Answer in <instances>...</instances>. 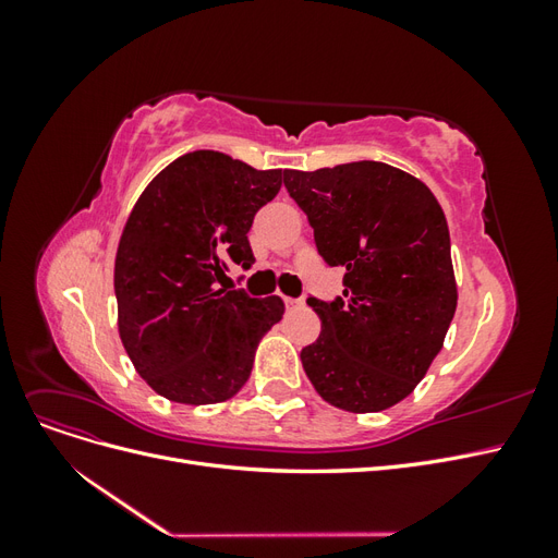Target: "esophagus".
I'll use <instances>...</instances> for the list:
<instances>
[{"label": "esophagus", "mask_w": 558, "mask_h": 558, "mask_svg": "<svg viewBox=\"0 0 558 558\" xmlns=\"http://www.w3.org/2000/svg\"><path fill=\"white\" fill-rule=\"evenodd\" d=\"M283 302L289 310H298L302 305V300H295V298H283Z\"/></svg>", "instance_id": "obj_1"}]
</instances>
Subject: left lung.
Instances as JSON below:
<instances>
[{"label": "left lung", "instance_id": "left-lung-1", "mask_svg": "<svg viewBox=\"0 0 558 558\" xmlns=\"http://www.w3.org/2000/svg\"><path fill=\"white\" fill-rule=\"evenodd\" d=\"M283 185L320 258L347 269L342 298L307 300L320 335L302 367L335 408H393L440 353L459 300L445 211L426 183L375 160L283 170Z\"/></svg>", "mask_w": 558, "mask_h": 558}]
</instances>
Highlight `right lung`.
<instances>
[{
	"mask_svg": "<svg viewBox=\"0 0 558 558\" xmlns=\"http://www.w3.org/2000/svg\"><path fill=\"white\" fill-rule=\"evenodd\" d=\"M279 189L281 170L193 150L167 165L134 205L113 267L118 332L134 369L162 398L211 404L246 384L283 302L223 281L232 263H256L253 216Z\"/></svg>",
	"mask_w": 558,
	"mask_h": 558,
	"instance_id": "1",
	"label": "right lung"
}]
</instances>
